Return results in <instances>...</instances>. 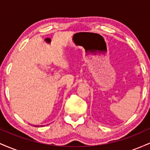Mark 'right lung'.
<instances>
[{
  "label": "right lung",
  "mask_w": 150,
  "mask_h": 150,
  "mask_svg": "<svg viewBox=\"0 0 150 150\" xmlns=\"http://www.w3.org/2000/svg\"><path fill=\"white\" fill-rule=\"evenodd\" d=\"M44 126V125H40V127ZM34 127H39V125H34Z\"/></svg>",
  "instance_id": "obj_1"
}]
</instances>
